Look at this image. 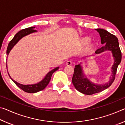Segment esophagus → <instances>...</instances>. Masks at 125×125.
<instances>
[{
	"label": "esophagus",
	"instance_id": "esophagus-1",
	"mask_svg": "<svg viewBox=\"0 0 125 125\" xmlns=\"http://www.w3.org/2000/svg\"><path fill=\"white\" fill-rule=\"evenodd\" d=\"M71 64H72V62L71 61H68L66 62V65L67 66H71Z\"/></svg>",
	"mask_w": 125,
	"mask_h": 125
}]
</instances>
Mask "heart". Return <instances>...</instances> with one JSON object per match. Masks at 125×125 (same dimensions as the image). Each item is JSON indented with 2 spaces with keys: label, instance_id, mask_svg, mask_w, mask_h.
Returning a JSON list of instances; mask_svg holds the SVG:
<instances>
[{
  "label": "heart",
  "instance_id": "b5f03b06",
  "mask_svg": "<svg viewBox=\"0 0 125 125\" xmlns=\"http://www.w3.org/2000/svg\"><path fill=\"white\" fill-rule=\"evenodd\" d=\"M91 39L90 37H84L82 38L81 39L80 43L81 45H86L87 44H88V43L91 41ZM94 48H95V45L94 44H89L86 47V48H85L84 52L85 53H86V54H88V53H90L92 52V51L94 50Z\"/></svg>",
  "mask_w": 125,
  "mask_h": 125
}]
</instances>
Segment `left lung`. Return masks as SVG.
<instances>
[{
	"mask_svg": "<svg viewBox=\"0 0 125 125\" xmlns=\"http://www.w3.org/2000/svg\"><path fill=\"white\" fill-rule=\"evenodd\" d=\"M96 30L100 34L101 41V42L104 45L98 49L95 53L96 54H100L106 51H111L114 58V63L112 66V74L111 75L110 81L106 83L103 84H97L91 82L87 77H85L81 65L79 64L75 66L72 80L73 84L77 91L87 95L101 92L108 88L112 84L115 78L117 69L121 61L122 58L117 38L104 29L98 28L96 29Z\"/></svg>",
	"mask_w": 125,
	"mask_h": 125,
	"instance_id": "8db88e82",
	"label": "left lung"
}]
</instances>
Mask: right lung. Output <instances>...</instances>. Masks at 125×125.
I'll return each instance as SVG.
<instances>
[{"mask_svg":"<svg viewBox=\"0 0 125 125\" xmlns=\"http://www.w3.org/2000/svg\"><path fill=\"white\" fill-rule=\"evenodd\" d=\"M34 28H35V27H33L28 28H25L24 29H22V30H21V31H18V32L15 35V36L10 41V42L8 44V45L7 50V56L9 54V53L10 52V51H11V49H12L13 47L17 44L18 42L20 39L22 38L23 37L26 36V35L31 34V33L36 32L37 31L33 29ZM58 69H59V67H57L54 69H53V70L51 71L50 72L47 73L45 77L41 81L38 83L33 84L24 85V84L19 83H18L15 81L13 80V79L11 78L10 76L9 75V73L8 72V73L9 76L11 80L13 81L14 83L16 84L18 87L21 89V90L25 92L32 94V93H36V92H39V91H41L42 90H44L49 83V81L51 80V77H52L53 73H54L55 71L58 70Z\"/></svg>","mask_w":125,"mask_h":125,"instance_id":"1","label":"right lung"}]
</instances>
